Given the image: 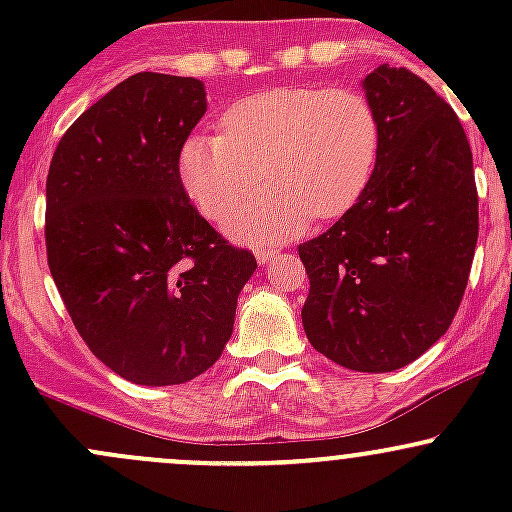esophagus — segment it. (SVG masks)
<instances>
[{"mask_svg":"<svg viewBox=\"0 0 512 512\" xmlns=\"http://www.w3.org/2000/svg\"><path fill=\"white\" fill-rule=\"evenodd\" d=\"M255 255H257V262L265 265V262H270L272 257H275V250H265V247H260V250H255Z\"/></svg>","mask_w":512,"mask_h":512,"instance_id":"obj_1","label":"esophagus"}]
</instances>
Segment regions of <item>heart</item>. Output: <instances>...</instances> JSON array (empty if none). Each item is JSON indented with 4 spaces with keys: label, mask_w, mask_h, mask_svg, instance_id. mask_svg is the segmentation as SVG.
I'll return each mask as SVG.
<instances>
[{
    "label": "heart",
    "mask_w": 512,
    "mask_h": 512,
    "mask_svg": "<svg viewBox=\"0 0 512 512\" xmlns=\"http://www.w3.org/2000/svg\"><path fill=\"white\" fill-rule=\"evenodd\" d=\"M223 136L195 133L180 146L178 175L210 220H225L261 182L267 194L227 219L247 242L294 235L309 218H339L361 198L381 156V118L349 86H275L240 98L220 118Z\"/></svg>",
    "instance_id": "1"
}]
</instances>
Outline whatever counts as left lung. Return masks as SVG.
I'll use <instances>...</instances> for the list:
<instances>
[{
	"label": "left lung",
	"mask_w": 512,
	"mask_h": 512,
	"mask_svg": "<svg viewBox=\"0 0 512 512\" xmlns=\"http://www.w3.org/2000/svg\"><path fill=\"white\" fill-rule=\"evenodd\" d=\"M364 91L381 118V156L352 208L299 245L302 324L334 364L384 374L451 327L478 242V190L466 131L426 81L384 64Z\"/></svg>",
	"instance_id": "1"
}]
</instances>
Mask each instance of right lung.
Listing matches in <instances>:
<instances>
[{"label":"right lung","instance_id":"add662e5","mask_svg":"<svg viewBox=\"0 0 512 512\" xmlns=\"http://www.w3.org/2000/svg\"><path fill=\"white\" fill-rule=\"evenodd\" d=\"M205 108L193 76H128L71 123L46 175L51 277L86 347L133 384L208 371L257 267L180 183V146Z\"/></svg>","mask_w":512,"mask_h":512}]
</instances>
